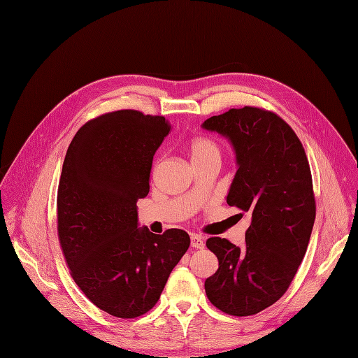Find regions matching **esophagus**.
Segmentation results:
<instances>
[{
  "mask_svg": "<svg viewBox=\"0 0 358 358\" xmlns=\"http://www.w3.org/2000/svg\"><path fill=\"white\" fill-rule=\"evenodd\" d=\"M190 241H192V247H193V248H203V247H205L203 238H201V237L197 236V234H192Z\"/></svg>",
  "mask_w": 358,
  "mask_h": 358,
  "instance_id": "1",
  "label": "esophagus"
}]
</instances>
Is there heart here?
I'll return each mask as SVG.
<instances>
[{"label": "heart", "instance_id": "1", "mask_svg": "<svg viewBox=\"0 0 358 358\" xmlns=\"http://www.w3.org/2000/svg\"><path fill=\"white\" fill-rule=\"evenodd\" d=\"M189 153L193 164L217 159L221 161L222 158V148L217 143L215 138L209 136H196L189 142Z\"/></svg>", "mask_w": 358, "mask_h": 358}]
</instances>
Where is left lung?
Returning a JSON list of instances; mask_svg holds the SVG:
<instances>
[{
    "instance_id": "1",
    "label": "left lung",
    "mask_w": 358,
    "mask_h": 358,
    "mask_svg": "<svg viewBox=\"0 0 358 358\" xmlns=\"http://www.w3.org/2000/svg\"><path fill=\"white\" fill-rule=\"evenodd\" d=\"M203 127L234 146L238 169L227 203L252 216L243 247L208 238L220 266L206 295L227 315L253 316L282 297L303 262L316 217L312 171L297 134L265 108H232Z\"/></svg>"
}]
</instances>
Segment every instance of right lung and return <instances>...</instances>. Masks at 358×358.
<instances>
[{
  "instance_id": "add662e5",
  "label": "right lung",
  "mask_w": 358,
  "mask_h": 358,
  "mask_svg": "<svg viewBox=\"0 0 358 358\" xmlns=\"http://www.w3.org/2000/svg\"><path fill=\"white\" fill-rule=\"evenodd\" d=\"M171 124L118 110L89 120L73 137L57 193V231L70 275L108 315L134 319L158 303L190 237L137 228V200L149 193L153 155Z\"/></svg>"
}]
</instances>
